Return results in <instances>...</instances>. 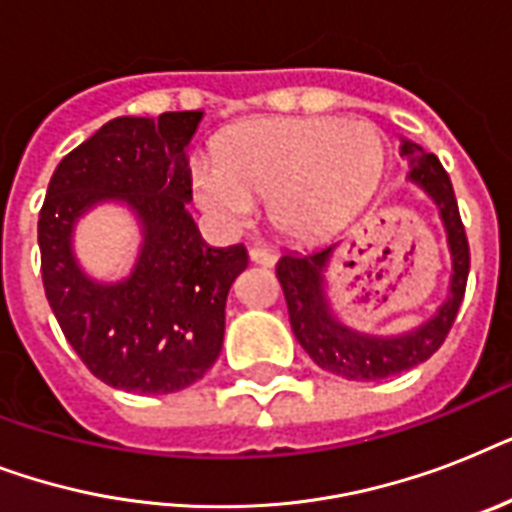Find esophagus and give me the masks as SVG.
Returning <instances> with one entry per match:
<instances>
[{
	"label": "esophagus",
	"instance_id": "34e87169",
	"mask_svg": "<svg viewBox=\"0 0 512 512\" xmlns=\"http://www.w3.org/2000/svg\"><path fill=\"white\" fill-rule=\"evenodd\" d=\"M249 260L257 265H265V268H271L276 263V252L268 247H252L249 249Z\"/></svg>",
	"mask_w": 512,
	"mask_h": 512
}]
</instances>
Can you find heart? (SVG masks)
Listing matches in <instances>:
<instances>
[{"instance_id": "heart-1", "label": "heart", "mask_w": 512, "mask_h": 512, "mask_svg": "<svg viewBox=\"0 0 512 512\" xmlns=\"http://www.w3.org/2000/svg\"><path fill=\"white\" fill-rule=\"evenodd\" d=\"M385 143L356 119H257L215 143L212 162L191 167L196 207L225 228H244L271 204L284 236L311 241L340 228L377 188Z\"/></svg>"}]
</instances>
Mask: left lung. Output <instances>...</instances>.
I'll return each mask as SVG.
<instances>
[{
  "instance_id": "8db88e82",
  "label": "left lung",
  "mask_w": 512,
  "mask_h": 512,
  "mask_svg": "<svg viewBox=\"0 0 512 512\" xmlns=\"http://www.w3.org/2000/svg\"><path fill=\"white\" fill-rule=\"evenodd\" d=\"M401 156L409 159L406 180L428 193L444 223L446 247L452 255V276L446 300L420 327L404 335H369L348 327L335 313L329 300L327 271L335 255L337 241L311 252H287L276 265V276L287 297L289 324L305 353L327 372L345 380L372 382L401 374L428 361L452 329L460 311L470 271V249L460 209L454 199L452 180L433 154H425L417 143L401 138Z\"/></svg>"
}]
</instances>
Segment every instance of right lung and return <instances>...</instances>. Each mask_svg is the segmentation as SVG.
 I'll use <instances>...</instances> for the list:
<instances>
[{"instance_id": "1", "label": "right lung", "mask_w": 512, "mask_h": 512, "mask_svg": "<svg viewBox=\"0 0 512 512\" xmlns=\"http://www.w3.org/2000/svg\"><path fill=\"white\" fill-rule=\"evenodd\" d=\"M201 111L119 116L63 156L39 212L44 295L71 348L111 388L177 393L217 361L225 300L247 249L209 247L188 212V146ZM103 203L139 220L141 249L124 280H92L73 252L75 223Z\"/></svg>"}]
</instances>
